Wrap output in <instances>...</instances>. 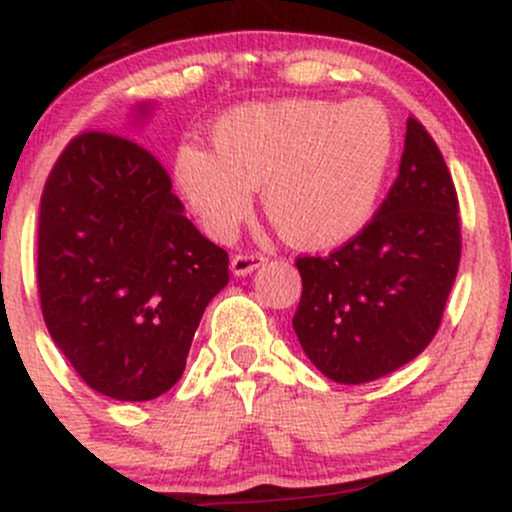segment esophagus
<instances>
[{
	"mask_svg": "<svg viewBox=\"0 0 512 512\" xmlns=\"http://www.w3.org/2000/svg\"><path fill=\"white\" fill-rule=\"evenodd\" d=\"M264 257L260 252H238V255L231 257V269L236 276H245L255 272L257 267H262Z\"/></svg>",
	"mask_w": 512,
	"mask_h": 512,
	"instance_id": "esophagus-1",
	"label": "esophagus"
}]
</instances>
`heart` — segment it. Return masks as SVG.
I'll use <instances>...</instances> for the list:
<instances>
[{
	"label": "heart",
	"instance_id": "1",
	"mask_svg": "<svg viewBox=\"0 0 512 512\" xmlns=\"http://www.w3.org/2000/svg\"><path fill=\"white\" fill-rule=\"evenodd\" d=\"M214 154L182 144L175 182L211 238L228 240L262 187L264 214L281 238L327 248L370 221L395 154L383 105L322 98L243 105L211 127Z\"/></svg>",
	"mask_w": 512,
	"mask_h": 512
}]
</instances>
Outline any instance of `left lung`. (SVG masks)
Here are the masks:
<instances>
[{
  "label": "left lung",
  "mask_w": 512,
  "mask_h": 512,
  "mask_svg": "<svg viewBox=\"0 0 512 512\" xmlns=\"http://www.w3.org/2000/svg\"><path fill=\"white\" fill-rule=\"evenodd\" d=\"M460 202L438 144L416 117L383 204L330 255L296 260L293 315L305 356L334 383L361 385L431 344L462 257Z\"/></svg>",
  "instance_id": "1"
}]
</instances>
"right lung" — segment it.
I'll return each instance as SVG.
<instances>
[{"instance_id":"obj_1","label":"right lung","mask_w":512,"mask_h":512,"mask_svg":"<svg viewBox=\"0 0 512 512\" xmlns=\"http://www.w3.org/2000/svg\"><path fill=\"white\" fill-rule=\"evenodd\" d=\"M158 158L81 132L40 197L38 296L57 349L105 397L146 402L180 380L228 252L182 216Z\"/></svg>"}]
</instances>
